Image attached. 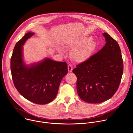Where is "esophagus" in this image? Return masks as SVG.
I'll return each instance as SVG.
<instances>
[{"instance_id":"34e87169","label":"esophagus","mask_w":133,"mask_h":133,"mask_svg":"<svg viewBox=\"0 0 133 133\" xmlns=\"http://www.w3.org/2000/svg\"><path fill=\"white\" fill-rule=\"evenodd\" d=\"M72 69H73V67L70 64L68 66V70L69 72H71L72 70Z\"/></svg>"}]
</instances>
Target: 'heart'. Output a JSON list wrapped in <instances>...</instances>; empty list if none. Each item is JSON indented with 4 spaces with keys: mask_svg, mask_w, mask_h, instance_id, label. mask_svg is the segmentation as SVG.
Masks as SVG:
<instances>
[{
    "mask_svg": "<svg viewBox=\"0 0 133 133\" xmlns=\"http://www.w3.org/2000/svg\"><path fill=\"white\" fill-rule=\"evenodd\" d=\"M63 47L66 49H72L71 56L77 63L87 61L96 48V43L90 37L83 36L78 38H71L65 41Z\"/></svg>",
    "mask_w": 133,
    "mask_h": 133,
    "instance_id": "heart-1",
    "label": "heart"
}]
</instances>
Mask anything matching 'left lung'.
<instances>
[{
	"label": "left lung",
	"instance_id": "1",
	"mask_svg": "<svg viewBox=\"0 0 133 133\" xmlns=\"http://www.w3.org/2000/svg\"><path fill=\"white\" fill-rule=\"evenodd\" d=\"M105 45L72 72L77 77V91L84 101L97 104L115 94L123 73V61L117 42L107 33L103 34Z\"/></svg>",
	"mask_w": 133,
	"mask_h": 133
}]
</instances>
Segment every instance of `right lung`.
<instances>
[{
    "instance_id": "add662e5",
    "label": "right lung",
    "mask_w": 133,
    "mask_h": 133,
    "mask_svg": "<svg viewBox=\"0 0 133 133\" xmlns=\"http://www.w3.org/2000/svg\"><path fill=\"white\" fill-rule=\"evenodd\" d=\"M34 35L27 32L16 44L10 60L14 84L19 94L36 104L44 105L52 101L57 94L62 78L68 72L66 62L50 58L27 66L23 59V46Z\"/></svg>"
}]
</instances>
